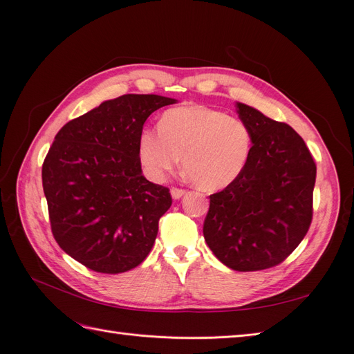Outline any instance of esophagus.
<instances>
[{
    "label": "esophagus",
    "mask_w": 354,
    "mask_h": 354,
    "mask_svg": "<svg viewBox=\"0 0 354 354\" xmlns=\"http://www.w3.org/2000/svg\"><path fill=\"white\" fill-rule=\"evenodd\" d=\"M187 192L185 189H178V187H171V196L174 199H180L181 196H185Z\"/></svg>",
    "instance_id": "esophagus-1"
}]
</instances>
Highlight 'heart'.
Returning <instances> with one entry per match:
<instances>
[{
  "mask_svg": "<svg viewBox=\"0 0 354 354\" xmlns=\"http://www.w3.org/2000/svg\"><path fill=\"white\" fill-rule=\"evenodd\" d=\"M252 133L241 118L207 106H181L162 113L158 130L138 136V159L153 180L174 171L183 158L187 177L203 190H221L248 164Z\"/></svg>",
  "mask_w": 354,
  "mask_h": 354,
  "instance_id": "b5f03b06",
  "label": "heart"
}]
</instances>
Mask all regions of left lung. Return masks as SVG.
<instances>
[{"mask_svg":"<svg viewBox=\"0 0 354 354\" xmlns=\"http://www.w3.org/2000/svg\"><path fill=\"white\" fill-rule=\"evenodd\" d=\"M236 106L252 133L251 156L234 183L209 196L203 238L223 264L257 272L281 264L304 239L313 217L316 164L288 124Z\"/></svg>","mask_w":354,"mask_h":354,"instance_id":"obj_1","label":"left lung"}]
</instances>
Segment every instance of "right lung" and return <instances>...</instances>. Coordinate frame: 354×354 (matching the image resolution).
Returning <instances> with one entry per match:
<instances>
[{
  "instance_id": "right-lung-1",
  "label": "right lung",
  "mask_w": 354,
  "mask_h": 354,
  "mask_svg": "<svg viewBox=\"0 0 354 354\" xmlns=\"http://www.w3.org/2000/svg\"><path fill=\"white\" fill-rule=\"evenodd\" d=\"M174 99L124 94L62 127L42 164L51 232L90 270L124 273L151 252L169 189L142 174L138 136L152 112Z\"/></svg>"
}]
</instances>
